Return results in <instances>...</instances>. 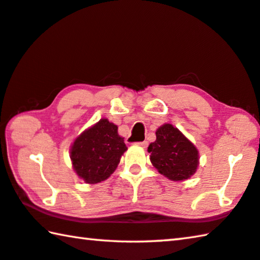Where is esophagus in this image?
Returning <instances> with one entry per match:
<instances>
[{
    "label": "esophagus",
    "mask_w": 260,
    "mask_h": 260,
    "mask_svg": "<svg viewBox=\"0 0 260 260\" xmlns=\"http://www.w3.org/2000/svg\"><path fill=\"white\" fill-rule=\"evenodd\" d=\"M137 145H139V146H142L143 148H146V147H147V145H148V142H147V140H144V142H140V143H137Z\"/></svg>",
    "instance_id": "esophagus-1"
}]
</instances>
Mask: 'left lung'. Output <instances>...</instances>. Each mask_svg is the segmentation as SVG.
<instances>
[{"label":"left lung","instance_id":"1","mask_svg":"<svg viewBox=\"0 0 260 260\" xmlns=\"http://www.w3.org/2000/svg\"><path fill=\"white\" fill-rule=\"evenodd\" d=\"M155 142L148 145L152 165L170 181L188 180L197 172L199 152L177 127L165 123L155 131Z\"/></svg>","mask_w":260,"mask_h":260}]
</instances>
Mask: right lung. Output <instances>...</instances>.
Listing matches in <instances>:
<instances>
[{"label":"right lung","instance_id":"right-lung-1","mask_svg":"<svg viewBox=\"0 0 260 260\" xmlns=\"http://www.w3.org/2000/svg\"><path fill=\"white\" fill-rule=\"evenodd\" d=\"M117 125L101 118L74 140L70 147L72 168L88 184L107 180L117 168L127 147Z\"/></svg>","mask_w":260,"mask_h":260}]
</instances>
